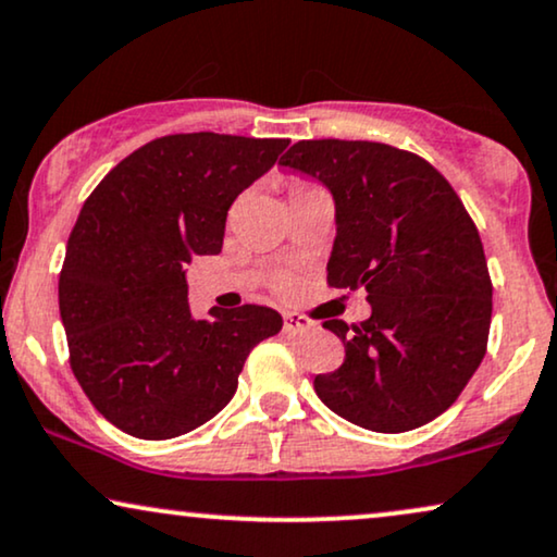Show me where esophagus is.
I'll return each instance as SVG.
<instances>
[{"label":"esophagus","mask_w":557,"mask_h":557,"mask_svg":"<svg viewBox=\"0 0 557 557\" xmlns=\"http://www.w3.org/2000/svg\"><path fill=\"white\" fill-rule=\"evenodd\" d=\"M315 323L311 319H306V315H298V313H285V326L283 331L287 336H300V334H308V331H313Z\"/></svg>","instance_id":"34e87169"}]
</instances>
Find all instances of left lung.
<instances>
[{
    "label": "left lung",
    "instance_id": "left-lung-1",
    "mask_svg": "<svg viewBox=\"0 0 557 557\" xmlns=\"http://www.w3.org/2000/svg\"><path fill=\"white\" fill-rule=\"evenodd\" d=\"M334 197L331 287H368L370 319L323 323L342 368L315 375L331 411L370 432L424 426L455 404L491 329L488 264L449 182L417 153L372 140H298L280 159Z\"/></svg>",
    "mask_w": 557,
    "mask_h": 557
}]
</instances>
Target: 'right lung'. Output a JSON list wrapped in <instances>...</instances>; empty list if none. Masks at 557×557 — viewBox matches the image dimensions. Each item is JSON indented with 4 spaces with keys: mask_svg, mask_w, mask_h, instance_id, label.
Wrapping results in <instances>:
<instances>
[{
    "mask_svg": "<svg viewBox=\"0 0 557 557\" xmlns=\"http://www.w3.org/2000/svg\"><path fill=\"white\" fill-rule=\"evenodd\" d=\"M287 144L157 138L84 202L59 277L61 321L82 391L125 434L172 440L206 424L234 398L249 351L283 329L267 306L195 319L185 267L221 251L231 202Z\"/></svg>",
    "mask_w": 557,
    "mask_h": 557,
    "instance_id": "right-lung-1",
    "label": "right lung"
}]
</instances>
